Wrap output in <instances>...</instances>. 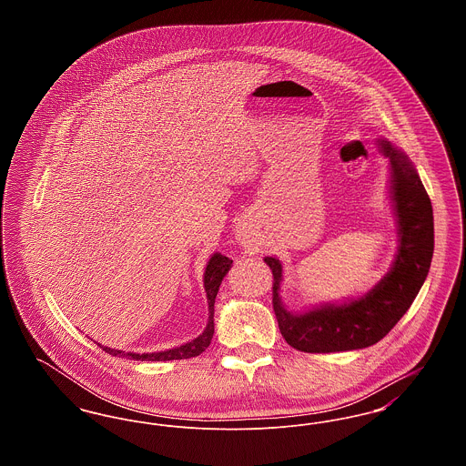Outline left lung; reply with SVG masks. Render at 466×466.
I'll return each instance as SVG.
<instances>
[{
    "instance_id": "obj_1",
    "label": "left lung",
    "mask_w": 466,
    "mask_h": 466,
    "mask_svg": "<svg viewBox=\"0 0 466 466\" xmlns=\"http://www.w3.org/2000/svg\"><path fill=\"white\" fill-rule=\"evenodd\" d=\"M376 145L390 160V200L399 234L395 262L376 287L340 304L323 302L293 312L279 295L283 281L279 258H264L274 276L272 306L279 332L299 351L337 353L374 346L399 323L428 276L435 243L431 200L409 157L384 137H377Z\"/></svg>"
}]
</instances>
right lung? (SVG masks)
Masks as SVG:
<instances>
[{"instance_id": "1", "label": "right lung", "mask_w": 466, "mask_h": 466, "mask_svg": "<svg viewBox=\"0 0 466 466\" xmlns=\"http://www.w3.org/2000/svg\"><path fill=\"white\" fill-rule=\"evenodd\" d=\"M232 267V260L223 257L222 253H213L209 262L206 264V270H204V291H206V299H208V310H209V318H208V325L204 329V332L200 333L199 337L192 339L190 342H185L177 348L173 350H166V351H158V353H126L120 350H111L108 346H101L103 351H106L108 355L113 356H126L129 360H141V361H169V360H185V358H194L199 356L211 342L213 333H215V299L218 289L222 285L225 274L230 270Z\"/></svg>"}]
</instances>
